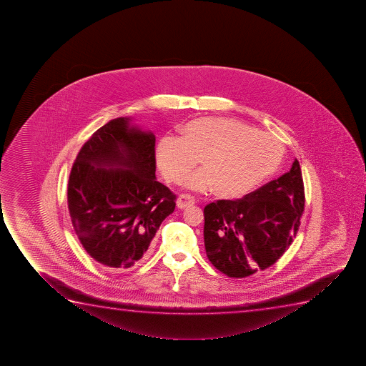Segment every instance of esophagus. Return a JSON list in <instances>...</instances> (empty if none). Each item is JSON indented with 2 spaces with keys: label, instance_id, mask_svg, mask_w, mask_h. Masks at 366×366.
<instances>
[{
  "label": "esophagus",
  "instance_id": "esophagus-1",
  "mask_svg": "<svg viewBox=\"0 0 366 366\" xmlns=\"http://www.w3.org/2000/svg\"><path fill=\"white\" fill-rule=\"evenodd\" d=\"M194 202L196 201H194V196H191L189 194H182L177 198V204L179 208L184 209L186 207L192 206V204H194Z\"/></svg>",
  "mask_w": 366,
  "mask_h": 366
}]
</instances>
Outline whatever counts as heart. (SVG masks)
I'll list each match as a JSON object with an SVG mask.
<instances>
[{
  "instance_id": "1",
  "label": "heart",
  "mask_w": 366,
  "mask_h": 366,
  "mask_svg": "<svg viewBox=\"0 0 366 366\" xmlns=\"http://www.w3.org/2000/svg\"><path fill=\"white\" fill-rule=\"evenodd\" d=\"M283 143L252 126L225 117L189 121L182 136L167 134L157 146V163L164 177L181 184L202 157L204 168L191 174L186 186L227 198L249 194L278 169Z\"/></svg>"
}]
</instances>
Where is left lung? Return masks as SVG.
I'll return each mask as SVG.
<instances>
[{
    "label": "left lung",
    "instance_id": "obj_1",
    "mask_svg": "<svg viewBox=\"0 0 366 366\" xmlns=\"http://www.w3.org/2000/svg\"><path fill=\"white\" fill-rule=\"evenodd\" d=\"M305 189L300 164L240 199L204 207V246L212 264L230 278H245L274 264L300 227Z\"/></svg>",
    "mask_w": 366,
    "mask_h": 366
}]
</instances>
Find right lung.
Instances as JSON below:
<instances>
[{
	"label": "right lung",
	"instance_id": "add662e5",
	"mask_svg": "<svg viewBox=\"0 0 366 366\" xmlns=\"http://www.w3.org/2000/svg\"><path fill=\"white\" fill-rule=\"evenodd\" d=\"M119 117L95 131L78 152L67 204L83 247L102 266L122 272L146 257L177 194L155 180V136Z\"/></svg>",
	"mask_w": 366,
	"mask_h": 366
}]
</instances>
